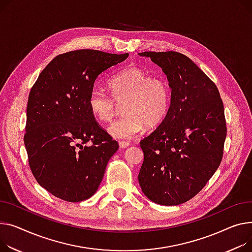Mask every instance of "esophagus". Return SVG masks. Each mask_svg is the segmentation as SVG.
<instances>
[{"instance_id": "esophagus-1", "label": "esophagus", "mask_w": 252, "mask_h": 252, "mask_svg": "<svg viewBox=\"0 0 252 252\" xmlns=\"http://www.w3.org/2000/svg\"><path fill=\"white\" fill-rule=\"evenodd\" d=\"M128 146H129V143H128V142H126V141L120 142V147H121L122 149H126V148H127Z\"/></svg>"}]
</instances>
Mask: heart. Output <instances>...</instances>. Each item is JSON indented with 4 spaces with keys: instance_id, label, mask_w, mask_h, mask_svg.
<instances>
[{
    "instance_id": "b5f03b06",
    "label": "heart",
    "mask_w": 252,
    "mask_h": 252,
    "mask_svg": "<svg viewBox=\"0 0 252 252\" xmlns=\"http://www.w3.org/2000/svg\"><path fill=\"white\" fill-rule=\"evenodd\" d=\"M108 87L111 95L101 88H93L88 105L95 119L106 123L115 115L119 103L125 102L123 111L126 114L107 127L108 133L114 139L136 137L145 125L149 127L156 126L168 112L170 89L162 77L150 76L139 68H127L112 76Z\"/></svg>"
}]
</instances>
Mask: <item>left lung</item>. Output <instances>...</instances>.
Here are the masks:
<instances>
[{
    "mask_svg": "<svg viewBox=\"0 0 252 252\" xmlns=\"http://www.w3.org/2000/svg\"><path fill=\"white\" fill-rule=\"evenodd\" d=\"M167 76L170 106L160 126L141 141L144 194L163 206L188 202L220 166L227 135L224 105L215 83L187 56L145 52Z\"/></svg>",
    "mask_w": 252,
    "mask_h": 252,
    "instance_id": "obj_1",
    "label": "left lung"
}]
</instances>
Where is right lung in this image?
I'll list each match as a JSON object with an SVG mask.
<instances>
[{"label": "right lung", "mask_w": 252, "mask_h": 252, "mask_svg": "<svg viewBox=\"0 0 252 252\" xmlns=\"http://www.w3.org/2000/svg\"><path fill=\"white\" fill-rule=\"evenodd\" d=\"M127 57L94 49L59 55L31 88L24 135L29 166L39 186L61 199L91 197L119 149L97 124L88 98L97 77Z\"/></svg>", "instance_id": "1"}]
</instances>
